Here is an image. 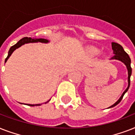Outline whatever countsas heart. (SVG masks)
<instances>
[{"instance_id":"obj_1","label":"heart","mask_w":135,"mask_h":135,"mask_svg":"<svg viewBox=\"0 0 135 135\" xmlns=\"http://www.w3.org/2000/svg\"><path fill=\"white\" fill-rule=\"evenodd\" d=\"M90 52L92 53V54H94V55H97L99 53V50L95 47H92V48H90Z\"/></svg>"}]
</instances>
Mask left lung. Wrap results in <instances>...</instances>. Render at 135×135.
I'll list each match as a JSON object with an SVG mask.
<instances>
[{"label":"left lung","instance_id":"1","mask_svg":"<svg viewBox=\"0 0 135 135\" xmlns=\"http://www.w3.org/2000/svg\"><path fill=\"white\" fill-rule=\"evenodd\" d=\"M111 46H112V50L113 51V57H111V59H116V60H119V61H122L123 63L127 67V69H128V88H126V90L123 92V93L122 94V95L120 96L118 100L115 103H114L113 105H111V107H109V108H111V107H113L116 106L117 104H118L120 101L122 100V99L123 97L124 94H126L127 91L128 90L129 88H130V76H131V74H132V68H131V66H130V64H131V60H130V58L129 57V55L126 52V51L123 50V47L121 46V45L118 44V43H113L112 42L111 43Z\"/></svg>","mask_w":135,"mask_h":135}]
</instances>
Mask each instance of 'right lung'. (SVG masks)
<instances>
[{
	"instance_id": "add662e5",
	"label": "right lung",
	"mask_w": 135,
	"mask_h": 135,
	"mask_svg": "<svg viewBox=\"0 0 135 135\" xmlns=\"http://www.w3.org/2000/svg\"><path fill=\"white\" fill-rule=\"evenodd\" d=\"M50 42V41L47 40L45 38H28V37H24L23 38H22L20 41H19L17 43H16L15 45H14L13 46H12L10 48H9V51H8V55L7 57H6V59L5 60V62L7 61V59H9V57L11 56V55L12 54L14 51L16 49L19 48L20 47H21L22 45H24V44H26V43H48ZM50 100H48L47 102H45V104L47 103ZM42 104H26V105H28V106H30V107H34V106H40Z\"/></svg>"
}]
</instances>
